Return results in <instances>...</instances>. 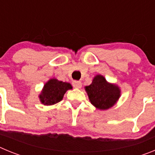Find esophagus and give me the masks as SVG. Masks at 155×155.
<instances>
[{"instance_id": "1", "label": "esophagus", "mask_w": 155, "mask_h": 155, "mask_svg": "<svg viewBox=\"0 0 155 155\" xmlns=\"http://www.w3.org/2000/svg\"><path fill=\"white\" fill-rule=\"evenodd\" d=\"M72 84H73V86L75 87V88H81V87H82L81 82L78 81H74Z\"/></svg>"}]
</instances>
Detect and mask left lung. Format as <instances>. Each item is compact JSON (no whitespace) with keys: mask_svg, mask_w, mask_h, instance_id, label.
I'll return each instance as SVG.
<instances>
[{"mask_svg":"<svg viewBox=\"0 0 155 155\" xmlns=\"http://www.w3.org/2000/svg\"><path fill=\"white\" fill-rule=\"evenodd\" d=\"M84 88L91 103L100 110L113 107L120 98L121 92L118 86L109 83L100 74L94 77L92 83Z\"/></svg>","mask_w":155,"mask_h":155,"instance_id":"1","label":"left lung"}]
</instances>
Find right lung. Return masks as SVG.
I'll return each mask as SVG.
<instances>
[{"mask_svg": "<svg viewBox=\"0 0 155 155\" xmlns=\"http://www.w3.org/2000/svg\"><path fill=\"white\" fill-rule=\"evenodd\" d=\"M72 89V86L68 82H63L56 78L48 81L39 94L40 102L45 105H51L61 102L66 91Z\"/></svg>", "mask_w": 155, "mask_h": 155, "instance_id": "add662e5", "label": "right lung"}]
</instances>
